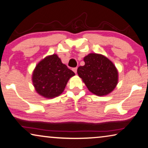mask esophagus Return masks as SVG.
Here are the masks:
<instances>
[{
  "label": "esophagus",
  "mask_w": 148,
  "mask_h": 148,
  "mask_svg": "<svg viewBox=\"0 0 148 148\" xmlns=\"http://www.w3.org/2000/svg\"><path fill=\"white\" fill-rule=\"evenodd\" d=\"M72 70H73L75 74L77 73V68H74L73 69H72Z\"/></svg>",
  "instance_id": "34e87169"
}]
</instances>
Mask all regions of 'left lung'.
Listing matches in <instances>:
<instances>
[{
  "mask_svg": "<svg viewBox=\"0 0 148 148\" xmlns=\"http://www.w3.org/2000/svg\"><path fill=\"white\" fill-rule=\"evenodd\" d=\"M85 64L78 67L77 72L88 90L98 96L108 95L118 83V71L107 57L90 53L84 58Z\"/></svg>",
  "mask_w": 148,
  "mask_h": 148,
  "instance_id": "1",
  "label": "left lung"
}]
</instances>
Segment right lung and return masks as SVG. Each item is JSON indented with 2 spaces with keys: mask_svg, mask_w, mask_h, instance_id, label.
Masks as SVG:
<instances>
[{
  "mask_svg": "<svg viewBox=\"0 0 148 148\" xmlns=\"http://www.w3.org/2000/svg\"><path fill=\"white\" fill-rule=\"evenodd\" d=\"M74 72L62 62L58 55L46 56L37 64L32 75V84L36 92L46 98L60 96Z\"/></svg>",
  "mask_w": 148,
  "mask_h": 148,
  "instance_id": "add662e5",
  "label": "right lung"
}]
</instances>
